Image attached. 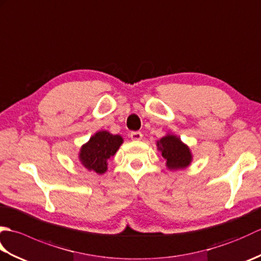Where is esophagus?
Listing matches in <instances>:
<instances>
[{
	"mask_svg": "<svg viewBox=\"0 0 261 261\" xmlns=\"http://www.w3.org/2000/svg\"><path fill=\"white\" fill-rule=\"evenodd\" d=\"M130 137L132 140H140L142 138V134L140 131H132L130 134Z\"/></svg>",
	"mask_w": 261,
	"mask_h": 261,
	"instance_id": "1",
	"label": "esophagus"
}]
</instances>
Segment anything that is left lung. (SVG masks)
Returning a JSON list of instances; mask_svg holds the SVG:
<instances>
[{
  "instance_id": "8db88e82",
  "label": "left lung",
  "mask_w": 261,
  "mask_h": 261,
  "mask_svg": "<svg viewBox=\"0 0 261 261\" xmlns=\"http://www.w3.org/2000/svg\"><path fill=\"white\" fill-rule=\"evenodd\" d=\"M158 147L169 169L185 168L190 165L192 159L190 149L175 136L168 135L162 138Z\"/></svg>"
}]
</instances>
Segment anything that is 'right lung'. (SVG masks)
I'll return each instance as SVG.
<instances>
[{
	"label": "right lung",
	"mask_w": 261,
	"mask_h": 261,
	"mask_svg": "<svg viewBox=\"0 0 261 261\" xmlns=\"http://www.w3.org/2000/svg\"><path fill=\"white\" fill-rule=\"evenodd\" d=\"M120 136H113L108 131H99L81 149L80 159L88 170L103 174L107 170L108 160L114 156L122 143Z\"/></svg>",
	"instance_id": "obj_1"
}]
</instances>
